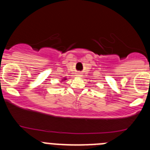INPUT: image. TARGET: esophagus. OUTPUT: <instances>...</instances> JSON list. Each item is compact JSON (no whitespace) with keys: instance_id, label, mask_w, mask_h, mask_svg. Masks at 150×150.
<instances>
[{"instance_id":"34e87169","label":"esophagus","mask_w":150,"mask_h":150,"mask_svg":"<svg viewBox=\"0 0 150 150\" xmlns=\"http://www.w3.org/2000/svg\"><path fill=\"white\" fill-rule=\"evenodd\" d=\"M76 75H77V76H81V74H80V73H77V74H76Z\"/></svg>"}]
</instances>
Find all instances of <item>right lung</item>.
<instances>
[{
  "mask_svg": "<svg viewBox=\"0 0 150 150\" xmlns=\"http://www.w3.org/2000/svg\"><path fill=\"white\" fill-rule=\"evenodd\" d=\"M64 79H65V78H64Z\"/></svg>",
  "mask_w": 150,
  "mask_h": 150,
  "instance_id": "right-lung-1",
  "label": "right lung"
}]
</instances>
